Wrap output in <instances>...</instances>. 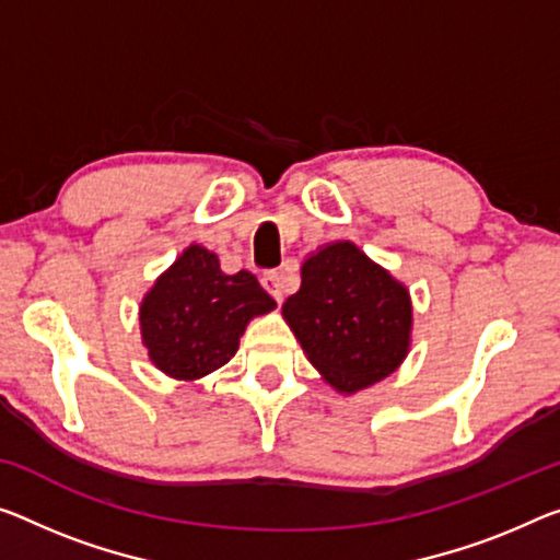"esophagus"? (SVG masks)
<instances>
[{
    "label": "esophagus",
    "mask_w": 560,
    "mask_h": 560,
    "mask_svg": "<svg viewBox=\"0 0 560 560\" xmlns=\"http://www.w3.org/2000/svg\"><path fill=\"white\" fill-rule=\"evenodd\" d=\"M260 282H262V288L268 290L275 300H278V303H282V295H285V280H282V272H278V270L265 272Z\"/></svg>",
    "instance_id": "esophagus-1"
}]
</instances>
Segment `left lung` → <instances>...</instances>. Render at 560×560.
Returning a JSON list of instances; mask_svg holds the SVG:
<instances>
[{
	"label": "left lung",
	"instance_id": "8db88e82",
	"mask_svg": "<svg viewBox=\"0 0 560 560\" xmlns=\"http://www.w3.org/2000/svg\"><path fill=\"white\" fill-rule=\"evenodd\" d=\"M300 278L282 317L335 390L350 395L398 370L412 328L402 282L348 240L310 255Z\"/></svg>",
	"mask_w": 560,
	"mask_h": 560
}]
</instances>
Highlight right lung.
I'll return each mask as SVG.
<instances>
[{"instance_id":"1","label":"right lung","mask_w":560,"mask_h":560,"mask_svg":"<svg viewBox=\"0 0 560 560\" xmlns=\"http://www.w3.org/2000/svg\"><path fill=\"white\" fill-rule=\"evenodd\" d=\"M275 310L253 272L225 275L218 255L190 245L154 280L140 305L152 365L175 381L210 375L235 355L247 323Z\"/></svg>"}]
</instances>
